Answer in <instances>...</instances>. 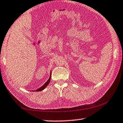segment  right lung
Instances as JSON below:
<instances>
[{"instance_id": "1", "label": "right lung", "mask_w": 123, "mask_h": 123, "mask_svg": "<svg viewBox=\"0 0 123 123\" xmlns=\"http://www.w3.org/2000/svg\"><path fill=\"white\" fill-rule=\"evenodd\" d=\"M51 74V73H50ZM50 79H51V75H50V77H49V78L48 79V80L46 81V83L43 85V86H42L40 87V88H39V89H37L36 91H35L36 92H39V91H43V89H44L45 88H46V86H47V85H48L49 84V82H50Z\"/></svg>"}]
</instances>
